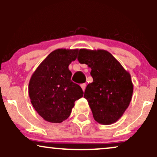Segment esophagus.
Segmentation results:
<instances>
[{"label": "esophagus", "instance_id": "esophagus-1", "mask_svg": "<svg viewBox=\"0 0 157 157\" xmlns=\"http://www.w3.org/2000/svg\"><path fill=\"white\" fill-rule=\"evenodd\" d=\"M80 86H81V88H82V91H85V89H86V83H82V84H81L80 85Z\"/></svg>", "mask_w": 157, "mask_h": 157}]
</instances>
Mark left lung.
Masks as SVG:
<instances>
[{
	"label": "left lung",
	"mask_w": 157,
	"mask_h": 157,
	"mask_svg": "<svg viewBox=\"0 0 157 157\" xmlns=\"http://www.w3.org/2000/svg\"><path fill=\"white\" fill-rule=\"evenodd\" d=\"M78 61L91 68L93 82L86 86L84 97L94 119L104 125L117 122L131 100L134 86L131 75L105 50L80 49Z\"/></svg>",
	"instance_id": "obj_1"
}]
</instances>
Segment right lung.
I'll use <instances>...</instances> for the list:
<instances>
[{
	"instance_id": "obj_1",
	"label": "right lung",
	"mask_w": 157,
	"mask_h": 157,
	"mask_svg": "<svg viewBox=\"0 0 157 157\" xmlns=\"http://www.w3.org/2000/svg\"><path fill=\"white\" fill-rule=\"evenodd\" d=\"M78 49H57L40 64L30 79L29 94L35 111L46 121L62 122L70 116L75 102L83 96L71 81L68 66Z\"/></svg>"
}]
</instances>
